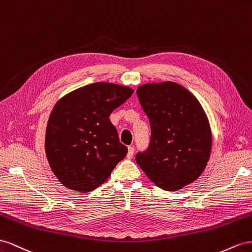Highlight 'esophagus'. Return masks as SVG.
I'll use <instances>...</instances> for the list:
<instances>
[{
	"mask_svg": "<svg viewBox=\"0 0 252 252\" xmlns=\"http://www.w3.org/2000/svg\"><path fill=\"white\" fill-rule=\"evenodd\" d=\"M134 155V148L133 147H128L127 148V158H132Z\"/></svg>",
	"mask_w": 252,
	"mask_h": 252,
	"instance_id": "34e87169",
	"label": "esophagus"
}]
</instances>
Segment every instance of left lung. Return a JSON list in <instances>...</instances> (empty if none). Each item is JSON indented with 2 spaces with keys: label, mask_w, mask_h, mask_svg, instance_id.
Here are the masks:
<instances>
[{
  "label": "left lung",
  "mask_w": 252,
  "mask_h": 252,
  "mask_svg": "<svg viewBox=\"0 0 252 252\" xmlns=\"http://www.w3.org/2000/svg\"><path fill=\"white\" fill-rule=\"evenodd\" d=\"M149 118L148 149L136 162L159 188L176 191L203 173L211 152L210 126L202 105L175 82L149 83L137 90Z\"/></svg>",
  "instance_id": "8db88e82"
}]
</instances>
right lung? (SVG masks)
<instances>
[{"mask_svg": "<svg viewBox=\"0 0 252 252\" xmlns=\"http://www.w3.org/2000/svg\"><path fill=\"white\" fill-rule=\"evenodd\" d=\"M133 93L127 86L97 82L69 93L55 105L45 151L50 168L66 188L95 190L126 157L127 148L109 117Z\"/></svg>", "mask_w": 252, "mask_h": 252, "instance_id": "add662e5", "label": "right lung"}]
</instances>
